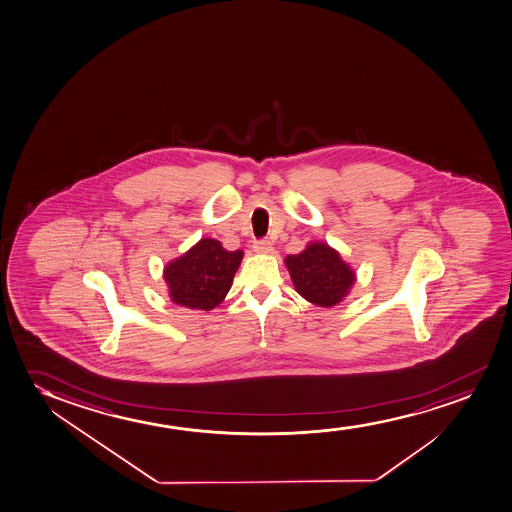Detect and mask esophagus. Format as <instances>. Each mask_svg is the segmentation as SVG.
I'll return each mask as SVG.
<instances>
[{
	"label": "esophagus",
	"mask_w": 512,
	"mask_h": 512,
	"mask_svg": "<svg viewBox=\"0 0 512 512\" xmlns=\"http://www.w3.org/2000/svg\"><path fill=\"white\" fill-rule=\"evenodd\" d=\"M253 250L257 253H262V255H266V253H273V243H271V241H267V239H260V241H255Z\"/></svg>",
	"instance_id": "34e87169"
}]
</instances>
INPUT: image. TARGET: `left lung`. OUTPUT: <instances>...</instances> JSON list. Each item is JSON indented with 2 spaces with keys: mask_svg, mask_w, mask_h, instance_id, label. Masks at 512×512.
Masks as SVG:
<instances>
[{
  "mask_svg": "<svg viewBox=\"0 0 512 512\" xmlns=\"http://www.w3.org/2000/svg\"><path fill=\"white\" fill-rule=\"evenodd\" d=\"M285 264L300 297L318 307L340 304L356 281L354 269L325 241H311L302 252L288 255Z\"/></svg>",
  "mask_w": 512,
  "mask_h": 512,
  "instance_id": "obj_1",
  "label": "left lung"
}]
</instances>
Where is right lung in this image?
<instances>
[{
    "instance_id": "add662e5",
    "label": "right lung",
    "mask_w": 512,
    "mask_h": 512,
    "mask_svg": "<svg viewBox=\"0 0 512 512\" xmlns=\"http://www.w3.org/2000/svg\"><path fill=\"white\" fill-rule=\"evenodd\" d=\"M241 259V250L229 252L217 239L201 238L163 269L168 297L177 306L212 311L226 299Z\"/></svg>"
}]
</instances>
